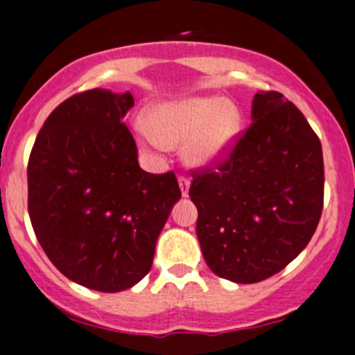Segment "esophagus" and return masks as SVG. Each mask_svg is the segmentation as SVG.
<instances>
[{
  "label": "esophagus",
  "instance_id": "obj_1",
  "mask_svg": "<svg viewBox=\"0 0 355 355\" xmlns=\"http://www.w3.org/2000/svg\"><path fill=\"white\" fill-rule=\"evenodd\" d=\"M178 185H180L182 196H187L189 194V187H191V178L180 175V177H178Z\"/></svg>",
  "mask_w": 355,
  "mask_h": 355
}]
</instances>
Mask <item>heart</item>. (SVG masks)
Listing matches in <instances>:
<instances>
[{"mask_svg": "<svg viewBox=\"0 0 355 355\" xmlns=\"http://www.w3.org/2000/svg\"><path fill=\"white\" fill-rule=\"evenodd\" d=\"M142 139L154 149L185 144V159L196 166L227 154L243 125L239 107L220 97H192L156 105L147 114Z\"/></svg>", "mask_w": 355, "mask_h": 355, "instance_id": "b5f03b06", "label": "heart"}]
</instances>
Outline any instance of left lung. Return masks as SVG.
Segmentation results:
<instances>
[{
    "label": "left lung",
    "instance_id": "obj_1",
    "mask_svg": "<svg viewBox=\"0 0 355 355\" xmlns=\"http://www.w3.org/2000/svg\"><path fill=\"white\" fill-rule=\"evenodd\" d=\"M251 123L218 161L192 170L202 257L223 279L260 283L300 254L324 202L321 140L279 92H258Z\"/></svg>",
    "mask_w": 355,
    "mask_h": 355
}]
</instances>
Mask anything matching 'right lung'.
Listing matches in <instances>:
<instances>
[{
    "label": "right lung",
    "mask_w": 355,
    "mask_h": 355,
    "mask_svg": "<svg viewBox=\"0 0 355 355\" xmlns=\"http://www.w3.org/2000/svg\"><path fill=\"white\" fill-rule=\"evenodd\" d=\"M130 92H81L53 109L27 163V209L51 263L74 283L116 293L153 267L182 192L173 171L147 173L123 123Z\"/></svg>",
    "instance_id": "1"
}]
</instances>
